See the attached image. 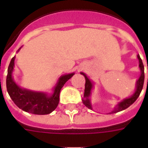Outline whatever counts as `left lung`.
<instances>
[{
	"label": "left lung",
	"mask_w": 148,
	"mask_h": 148,
	"mask_svg": "<svg viewBox=\"0 0 148 148\" xmlns=\"http://www.w3.org/2000/svg\"><path fill=\"white\" fill-rule=\"evenodd\" d=\"M138 60H139V67H140V71H141V74H140V77H139V79H138V82H137V90H136L135 93H134L130 98L124 99V101H122V102H121V103L117 105V108H115L114 110H113L112 113L119 112V111L125 110L126 108L130 107V106H131L132 103H134L136 100L138 98L140 92H141V90H142L143 86H144V82H145V67H144L142 60H141V58H140V56L138 55ZM81 74H83L84 76L86 81L85 88H84V98L82 101H83V103H84V105H85L86 107H88V108H91L90 100H89V96H90V90H91V88H92V84H91V82L90 81V80L87 77V76H86L85 74H84V73H81Z\"/></svg>",
	"instance_id": "8db88e82"
}]
</instances>
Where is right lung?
<instances>
[{
    "label": "right lung",
    "instance_id": "obj_1",
    "mask_svg": "<svg viewBox=\"0 0 148 148\" xmlns=\"http://www.w3.org/2000/svg\"><path fill=\"white\" fill-rule=\"evenodd\" d=\"M14 66V57L10 60L6 79V85L8 94L14 103L18 108L26 112L34 114H48L55 110L59 103V96L61 88L74 74L72 73L61 77L54 88L53 95L47 96L44 93L34 92L19 88L12 78Z\"/></svg>",
    "mask_w": 148,
    "mask_h": 148
}]
</instances>
